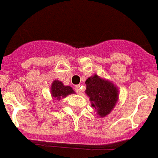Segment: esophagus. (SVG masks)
Instances as JSON below:
<instances>
[{
	"label": "esophagus",
	"mask_w": 158,
	"mask_h": 158,
	"mask_svg": "<svg viewBox=\"0 0 158 158\" xmlns=\"http://www.w3.org/2000/svg\"><path fill=\"white\" fill-rule=\"evenodd\" d=\"M75 89H76V92H77L78 94H81V86H80V85H77V86H75Z\"/></svg>",
	"instance_id": "esophagus-1"
}]
</instances>
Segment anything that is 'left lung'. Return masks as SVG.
<instances>
[{
    "mask_svg": "<svg viewBox=\"0 0 158 158\" xmlns=\"http://www.w3.org/2000/svg\"><path fill=\"white\" fill-rule=\"evenodd\" d=\"M86 83V94L89 97L92 106L99 117H106L113 110L118 100V89L111 81L103 79L98 75L88 77Z\"/></svg>",
    "mask_w": 158,
    "mask_h": 158,
    "instance_id": "left-lung-1",
    "label": "left lung"
}]
</instances>
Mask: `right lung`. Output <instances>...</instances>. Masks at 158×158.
<instances>
[{"instance_id": "obj_1", "label": "right lung", "mask_w": 158, "mask_h": 158, "mask_svg": "<svg viewBox=\"0 0 158 158\" xmlns=\"http://www.w3.org/2000/svg\"><path fill=\"white\" fill-rule=\"evenodd\" d=\"M75 92L70 86H64L60 81L55 80L52 81L51 86V94L52 98L59 100L62 98H65L68 95L74 94Z\"/></svg>"}]
</instances>
